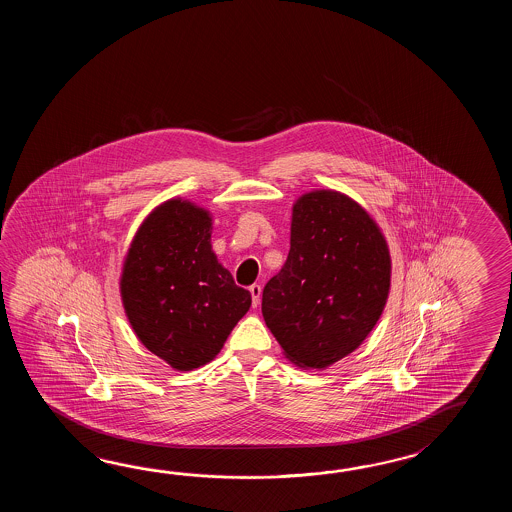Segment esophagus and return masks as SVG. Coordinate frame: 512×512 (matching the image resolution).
Listing matches in <instances>:
<instances>
[{
    "mask_svg": "<svg viewBox=\"0 0 512 512\" xmlns=\"http://www.w3.org/2000/svg\"><path fill=\"white\" fill-rule=\"evenodd\" d=\"M249 291H251L252 296V307H258V305H260L261 298L260 285H258V283H254V285H251V287H249Z\"/></svg>",
    "mask_w": 512,
    "mask_h": 512,
    "instance_id": "1",
    "label": "esophagus"
}]
</instances>
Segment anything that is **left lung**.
Segmentation results:
<instances>
[{"label":"left lung","mask_w":512,"mask_h":512,"mask_svg":"<svg viewBox=\"0 0 512 512\" xmlns=\"http://www.w3.org/2000/svg\"><path fill=\"white\" fill-rule=\"evenodd\" d=\"M390 287L377 221L348 194L318 188L293 203L289 256L263 289L261 313L285 359L326 370L368 338Z\"/></svg>","instance_id":"8db88e82"}]
</instances>
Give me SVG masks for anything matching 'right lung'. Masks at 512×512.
Returning a JSON list of instances; mask_svg holds the SVG:
<instances>
[{"label":"right lung","instance_id":"add662e5","mask_svg":"<svg viewBox=\"0 0 512 512\" xmlns=\"http://www.w3.org/2000/svg\"><path fill=\"white\" fill-rule=\"evenodd\" d=\"M207 208L172 197L142 219L120 269V300L135 337L175 371L216 359L251 307V293L212 251Z\"/></svg>","mask_w":512,"mask_h":512}]
</instances>
